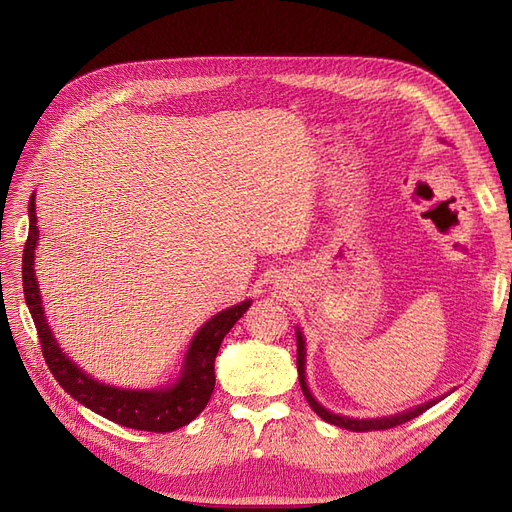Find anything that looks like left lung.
Masks as SVG:
<instances>
[{
  "instance_id": "left-lung-1",
  "label": "left lung",
  "mask_w": 512,
  "mask_h": 512,
  "mask_svg": "<svg viewBox=\"0 0 512 512\" xmlns=\"http://www.w3.org/2000/svg\"><path fill=\"white\" fill-rule=\"evenodd\" d=\"M297 371H299V382H301V391L307 399V404L312 406V410L322 418V421H327L331 425H337L342 429H350V431H374V429H391V427H397V425H404L408 421H412V418H416L418 414H423L425 410H429L431 406H436L438 401L442 399H431L427 401V404H421L416 406L412 410H406V412H399L395 416H382V418H348V416H339V414H333L329 412L327 408H322L318 401L312 397V393H309L307 389V382H305V339H303V333L297 329Z\"/></svg>"
}]
</instances>
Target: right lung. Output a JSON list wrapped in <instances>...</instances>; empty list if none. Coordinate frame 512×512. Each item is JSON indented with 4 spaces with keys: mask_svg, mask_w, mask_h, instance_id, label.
I'll list each match as a JSON object with an SVG mask.
<instances>
[{
    "mask_svg": "<svg viewBox=\"0 0 512 512\" xmlns=\"http://www.w3.org/2000/svg\"><path fill=\"white\" fill-rule=\"evenodd\" d=\"M36 222V203L32 196L29 198V235L23 250V292L29 314L34 318L36 331L40 337L42 356L55 380L61 384V389L72 395L76 401H81L85 408L94 410L96 414L108 418V421L130 429L166 433L192 423L194 418L205 410L211 399L215 386L213 365L215 356H218V350L222 346V339L232 327H235V322L247 312V309H250L252 301H243L239 305L224 309V312L215 314L207 324L198 329L188 354H185L181 376L175 384L149 391H130L108 386L85 374L79 365H74L68 356L61 352L51 333L49 322H46L34 271V256L40 232Z\"/></svg>",
    "mask_w": 512,
    "mask_h": 512,
    "instance_id": "1",
    "label": "right lung"
}]
</instances>
